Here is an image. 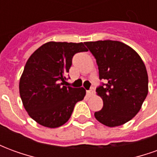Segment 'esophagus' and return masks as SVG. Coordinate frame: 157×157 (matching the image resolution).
Listing matches in <instances>:
<instances>
[{
	"label": "esophagus",
	"instance_id": "34e87169",
	"mask_svg": "<svg viewBox=\"0 0 157 157\" xmlns=\"http://www.w3.org/2000/svg\"><path fill=\"white\" fill-rule=\"evenodd\" d=\"M86 94L88 96H92L94 94V90L93 89H90V90H88V91H86Z\"/></svg>",
	"mask_w": 157,
	"mask_h": 157
}]
</instances>
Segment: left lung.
Instances as JSON below:
<instances>
[{
  "mask_svg": "<svg viewBox=\"0 0 157 157\" xmlns=\"http://www.w3.org/2000/svg\"><path fill=\"white\" fill-rule=\"evenodd\" d=\"M85 45L96 59L99 79L105 80L96 89L103 107L94 116L109 127L124 124L138 113L148 94L145 64L133 48L121 42L100 40Z\"/></svg>",
  "mask_w": 157,
  "mask_h": 157,
  "instance_id": "obj_1",
  "label": "left lung"
}]
</instances>
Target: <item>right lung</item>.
<instances>
[{
	"instance_id": "add662e5",
	"label": "right lung",
	"mask_w": 157,
	"mask_h": 157,
	"mask_svg": "<svg viewBox=\"0 0 157 157\" xmlns=\"http://www.w3.org/2000/svg\"><path fill=\"white\" fill-rule=\"evenodd\" d=\"M87 49L83 43L48 42L33 52L26 63L19 92L29 116L48 128L61 126L71 118L85 89L64 86L76 53Z\"/></svg>"
}]
</instances>
